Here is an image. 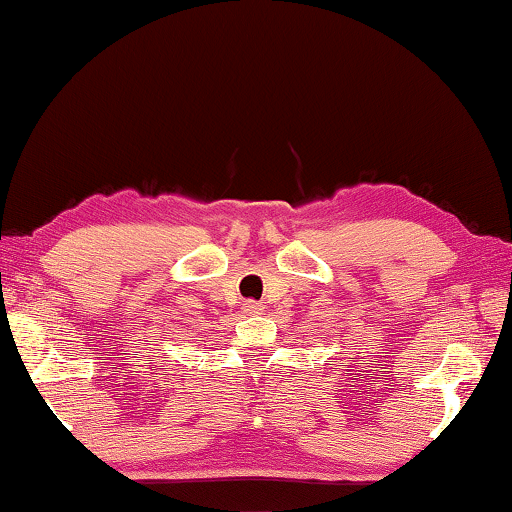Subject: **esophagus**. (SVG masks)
I'll use <instances>...</instances> for the list:
<instances>
[{
	"label": "esophagus",
	"mask_w": 512,
	"mask_h": 512,
	"mask_svg": "<svg viewBox=\"0 0 512 512\" xmlns=\"http://www.w3.org/2000/svg\"><path fill=\"white\" fill-rule=\"evenodd\" d=\"M242 310H245L247 315H261L263 306L258 301H245V303H242Z\"/></svg>",
	"instance_id": "obj_1"
}]
</instances>
